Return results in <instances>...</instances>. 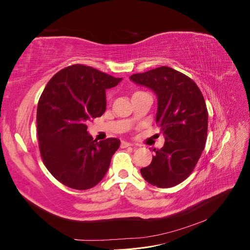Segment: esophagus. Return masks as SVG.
<instances>
[{"instance_id": "obj_1", "label": "esophagus", "mask_w": 250, "mask_h": 250, "mask_svg": "<svg viewBox=\"0 0 250 250\" xmlns=\"http://www.w3.org/2000/svg\"><path fill=\"white\" fill-rule=\"evenodd\" d=\"M130 146H133V144H131L129 142L122 141V143H121V148H127V147H130Z\"/></svg>"}]
</instances>
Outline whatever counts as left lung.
Here are the masks:
<instances>
[{
  "label": "left lung",
  "mask_w": 250,
  "mask_h": 250,
  "mask_svg": "<svg viewBox=\"0 0 250 250\" xmlns=\"http://www.w3.org/2000/svg\"><path fill=\"white\" fill-rule=\"evenodd\" d=\"M130 80L155 93V120L165 135L164 147L153 149L152 162L141 174L150 185L172 188L190 176L206 146V101L190 77L169 66L133 74Z\"/></svg>",
  "instance_id": "left-lung-1"
}]
</instances>
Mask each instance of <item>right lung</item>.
Here are the masks:
<instances>
[{
    "instance_id": "right-lung-1",
    "label": "right lung",
    "mask_w": 250,
    "mask_h": 250,
    "mask_svg": "<svg viewBox=\"0 0 250 250\" xmlns=\"http://www.w3.org/2000/svg\"><path fill=\"white\" fill-rule=\"evenodd\" d=\"M115 78L84 64H73L56 73L37 104V138L42 162L62 185L87 190L106 174L120 140L97 142L86 122L106 109L105 89L118 85Z\"/></svg>"
}]
</instances>
